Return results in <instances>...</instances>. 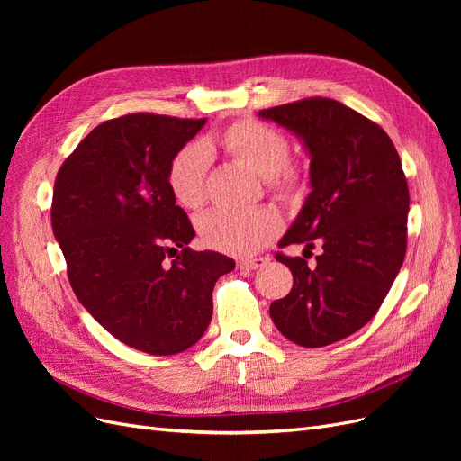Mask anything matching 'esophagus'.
<instances>
[{
  "label": "esophagus",
  "mask_w": 461,
  "mask_h": 461,
  "mask_svg": "<svg viewBox=\"0 0 461 461\" xmlns=\"http://www.w3.org/2000/svg\"><path fill=\"white\" fill-rule=\"evenodd\" d=\"M239 263H240V267H244V269H259V267H263V265L269 263V258H263V256L242 258Z\"/></svg>",
  "instance_id": "obj_1"
}]
</instances>
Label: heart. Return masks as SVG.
<instances>
[{
	"label": "heart",
	"mask_w": 461,
	"mask_h": 461,
	"mask_svg": "<svg viewBox=\"0 0 461 461\" xmlns=\"http://www.w3.org/2000/svg\"><path fill=\"white\" fill-rule=\"evenodd\" d=\"M215 142L229 156L263 176L267 186L278 196L290 198L302 188V167L286 159L288 138L271 124L256 119L234 121L215 138ZM209 161H212L209 144L192 142L175 153L167 169V188L176 205L188 212L202 207ZM278 229H281V222L265 209L248 213L215 209L198 219L202 242L227 254H252L269 244Z\"/></svg>",
	"instance_id": "b5f03b06"
}]
</instances>
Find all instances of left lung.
<instances>
[{
	"label": "left lung",
	"instance_id": "8db88e82",
	"mask_svg": "<svg viewBox=\"0 0 461 461\" xmlns=\"http://www.w3.org/2000/svg\"><path fill=\"white\" fill-rule=\"evenodd\" d=\"M310 151L312 192L278 246L323 242L317 267L278 252L294 285L269 308L285 337L321 348L350 337L379 312L403 263L410 190L388 134L330 97L261 109Z\"/></svg>",
	"mask_w": 461,
	"mask_h": 461
}]
</instances>
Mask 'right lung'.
Returning a JSON list of instances; mask_svg holds the SVG:
<instances>
[{
  "mask_svg": "<svg viewBox=\"0 0 461 461\" xmlns=\"http://www.w3.org/2000/svg\"><path fill=\"white\" fill-rule=\"evenodd\" d=\"M203 124L156 113L109 119L55 176L51 227L78 302L117 340L151 356L202 339L217 278L234 269L227 256L188 248L196 232L167 188L173 156Z\"/></svg>",
  "mask_w": 461,
  "mask_h": 461,
  "instance_id": "1",
  "label": "right lung"
}]
</instances>
